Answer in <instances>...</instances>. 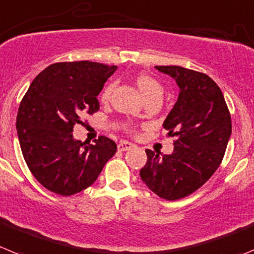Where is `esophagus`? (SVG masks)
Wrapping results in <instances>:
<instances>
[{
    "mask_svg": "<svg viewBox=\"0 0 254 254\" xmlns=\"http://www.w3.org/2000/svg\"><path fill=\"white\" fill-rule=\"evenodd\" d=\"M133 143L128 142V141H121L120 143H118V150L120 151H127L129 150V148L133 147Z\"/></svg>",
    "mask_w": 254,
    "mask_h": 254,
    "instance_id": "1",
    "label": "esophagus"
}]
</instances>
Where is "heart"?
Wrapping results in <instances>:
<instances>
[{
	"instance_id": "b5f03b06",
	"label": "heart",
	"mask_w": 254,
	"mask_h": 254,
	"mask_svg": "<svg viewBox=\"0 0 254 254\" xmlns=\"http://www.w3.org/2000/svg\"><path fill=\"white\" fill-rule=\"evenodd\" d=\"M134 84H136L137 89L139 90L141 95L143 97L145 101L151 98H161L162 92V85L160 84L159 80H156L153 76L148 75V74H138V75L134 78ZM112 90H113V85L108 84L103 89L101 94V101L103 103H107L111 98Z\"/></svg>"
}]
</instances>
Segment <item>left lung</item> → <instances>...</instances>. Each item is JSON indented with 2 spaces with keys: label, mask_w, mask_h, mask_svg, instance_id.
<instances>
[{
  "label": "left lung",
  "mask_w": 254,
  "mask_h": 254,
  "mask_svg": "<svg viewBox=\"0 0 254 254\" xmlns=\"http://www.w3.org/2000/svg\"><path fill=\"white\" fill-rule=\"evenodd\" d=\"M155 68L180 88L162 125L175 137L174 152L146 150L147 162L139 176L160 197L178 200L196 191L217 171L232 134V120L224 95L210 76L176 65Z\"/></svg>",
  "instance_id": "8db88e82"
}]
</instances>
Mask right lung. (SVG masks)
Wrapping results in <instances>:
<instances>
[{
	"label": "right lung",
	"instance_id": "add662e5",
	"mask_svg": "<svg viewBox=\"0 0 254 254\" xmlns=\"http://www.w3.org/2000/svg\"><path fill=\"white\" fill-rule=\"evenodd\" d=\"M116 70V65L88 60L51 64L21 101L16 118L21 151L35 179L50 191L70 196L89 188L117 151L106 136L88 145L71 133L81 115L98 111L97 97Z\"/></svg>",
	"mask_w": 254,
	"mask_h": 254
}]
</instances>
